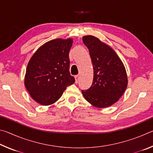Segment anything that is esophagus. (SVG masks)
<instances>
[{"instance_id":"1","label":"esophagus","mask_w":153,"mask_h":153,"mask_svg":"<svg viewBox=\"0 0 153 153\" xmlns=\"http://www.w3.org/2000/svg\"><path fill=\"white\" fill-rule=\"evenodd\" d=\"M75 77H76V84H77L79 82V75H77V76H75Z\"/></svg>"}]
</instances>
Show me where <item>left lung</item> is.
Listing matches in <instances>:
<instances>
[{"mask_svg": "<svg viewBox=\"0 0 153 153\" xmlns=\"http://www.w3.org/2000/svg\"><path fill=\"white\" fill-rule=\"evenodd\" d=\"M90 52L94 78L90 88L82 90L88 102L105 108L117 101L128 86V77L122 61L110 46L92 36L82 38Z\"/></svg>", "mask_w": 153, "mask_h": 153, "instance_id": "obj_1", "label": "left lung"}]
</instances>
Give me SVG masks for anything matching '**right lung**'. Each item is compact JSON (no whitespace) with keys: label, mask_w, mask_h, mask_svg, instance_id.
I'll return each mask as SVG.
<instances>
[{"label":"right lung","mask_w":153,"mask_h":153,"mask_svg":"<svg viewBox=\"0 0 153 153\" xmlns=\"http://www.w3.org/2000/svg\"><path fill=\"white\" fill-rule=\"evenodd\" d=\"M71 38L45 43L36 51L27 64L25 86L33 100L40 105L55 102L75 78L69 72Z\"/></svg>","instance_id":"obj_1"}]
</instances>
